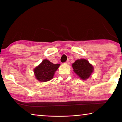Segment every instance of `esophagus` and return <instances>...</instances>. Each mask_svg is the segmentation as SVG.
Segmentation results:
<instances>
[{
  "label": "esophagus",
  "mask_w": 122,
  "mask_h": 122,
  "mask_svg": "<svg viewBox=\"0 0 122 122\" xmlns=\"http://www.w3.org/2000/svg\"><path fill=\"white\" fill-rule=\"evenodd\" d=\"M64 64H69V60H67L66 62L64 63Z\"/></svg>",
  "instance_id": "obj_1"
}]
</instances>
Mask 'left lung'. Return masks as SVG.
<instances>
[{
    "mask_svg": "<svg viewBox=\"0 0 122 122\" xmlns=\"http://www.w3.org/2000/svg\"><path fill=\"white\" fill-rule=\"evenodd\" d=\"M72 66L75 73L83 80L87 79L94 71L92 65L84 59L76 60L73 63Z\"/></svg>",
    "mask_w": 122,
    "mask_h": 122,
    "instance_id": "8db88e82",
    "label": "left lung"
}]
</instances>
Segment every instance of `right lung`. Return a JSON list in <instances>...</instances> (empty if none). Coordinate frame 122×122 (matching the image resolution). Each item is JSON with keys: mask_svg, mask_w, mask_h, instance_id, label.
<instances>
[{"mask_svg": "<svg viewBox=\"0 0 122 122\" xmlns=\"http://www.w3.org/2000/svg\"><path fill=\"white\" fill-rule=\"evenodd\" d=\"M59 66V64H54L47 59L43 60L39 66L34 68L35 76L40 81L46 82L51 81Z\"/></svg>", "mask_w": 122, "mask_h": 122, "instance_id": "add662e5", "label": "right lung"}]
</instances>
